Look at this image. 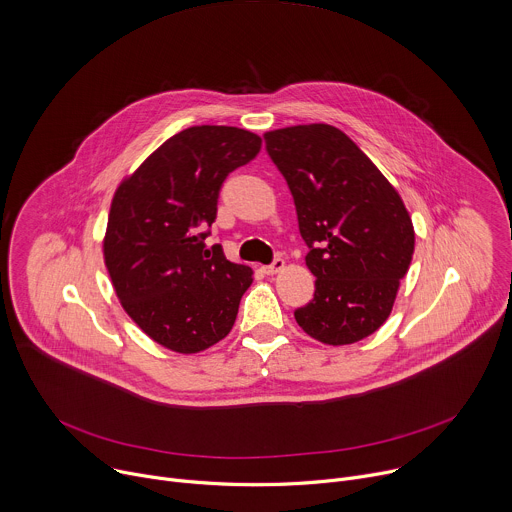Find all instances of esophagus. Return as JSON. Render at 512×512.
I'll list each match as a JSON object with an SVG mask.
<instances>
[{
  "mask_svg": "<svg viewBox=\"0 0 512 512\" xmlns=\"http://www.w3.org/2000/svg\"><path fill=\"white\" fill-rule=\"evenodd\" d=\"M283 267H285L283 257H275V259H273L269 265H265L263 269H265V273H267V275H275V273H277V271H281Z\"/></svg>",
  "mask_w": 512,
  "mask_h": 512,
  "instance_id": "esophagus-1",
  "label": "esophagus"
}]
</instances>
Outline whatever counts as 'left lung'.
Instances as JSON below:
<instances>
[{
    "mask_svg": "<svg viewBox=\"0 0 512 512\" xmlns=\"http://www.w3.org/2000/svg\"><path fill=\"white\" fill-rule=\"evenodd\" d=\"M265 150L293 195L315 277L295 321L327 346L360 342L388 319L410 267V215L376 164L329 124L267 132Z\"/></svg>",
    "mask_w": 512,
    "mask_h": 512,
    "instance_id": "1",
    "label": "left lung"
}]
</instances>
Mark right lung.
Returning a JSON list of instances; mask_svg holds the SVG:
<instances>
[{"label":"right lung","mask_w":512,"mask_h":512,"mask_svg":"<svg viewBox=\"0 0 512 512\" xmlns=\"http://www.w3.org/2000/svg\"><path fill=\"white\" fill-rule=\"evenodd\" d=\"M261 138L235 126H191L162 142L112 201L104 259L118 299L156 344L197 354L223 339L253 269L205 239L219 193Z\"/></svg>","instance_id":"1"}]
</instances>
